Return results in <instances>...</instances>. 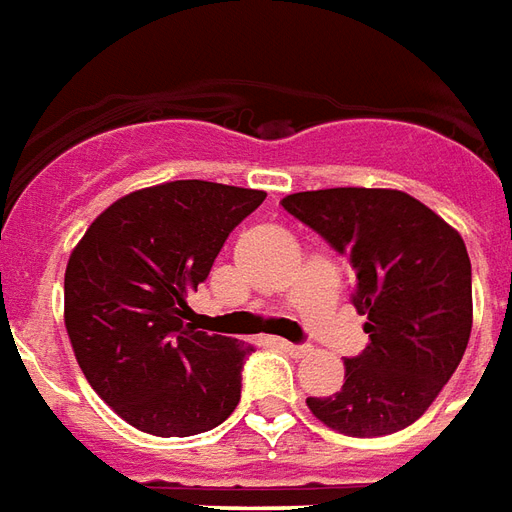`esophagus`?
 Wrapping results in <instances>:
<instances>
[{
	"instance_id": "obj_1",
	"label": "esophagus",
	"mask_w": 512,
	"mask_h": 512,
	"mask_svg": "<svg viewBox=\"0 0 512 512\" xmlns=\"http://www.w3.org/2000/svg\"><path fill=\"white\" fill-rule=\"evenodd\" d=\"M278 343V346H281L283 352H289L292 354V357H305V354L311 352V349H308V346H297V343H289V341H275Z\"/></svg>"
}]
</instances>
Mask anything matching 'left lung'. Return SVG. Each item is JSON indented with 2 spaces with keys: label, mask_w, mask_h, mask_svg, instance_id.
<instances>
[{
  "label": "left lung",
  "mask_w": 512,
  "mask_h": 512,
  "mask_svg": "<svg viewBox=\"0 0 512 512\" xmlns=\"http://www.w3.org/2000/svg\"><path fill=\"white\" fill-rule=\"evenodd\" d=\"M283 210L349 259L368 346L335 395L308 398L327 428L384 436L412 425L461 363L472 333V264L461 234L390 188L292 193Z\"/></svg>",
  "instance_id": "1"
}]
</instances>
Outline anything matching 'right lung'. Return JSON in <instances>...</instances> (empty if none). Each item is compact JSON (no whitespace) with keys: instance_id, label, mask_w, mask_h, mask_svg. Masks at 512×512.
<instances>
[{"instance_id":"obj_1","label":"right lung","mask_w":512,"mask_h":512,"mask_svg":"<svg viewBox=\"0 0 512 512\" xmlns=\"http://www.w3.org/2000/svg\"><path fill=\"white\" fill-rule=\"evenodd\" d=\"M264 190L177 179L133 190L92 220L65 270V327L92 390L138 431L193 436L240 404L253 346L207 335L188 294Z\"/></svg>"}]
</instances>
